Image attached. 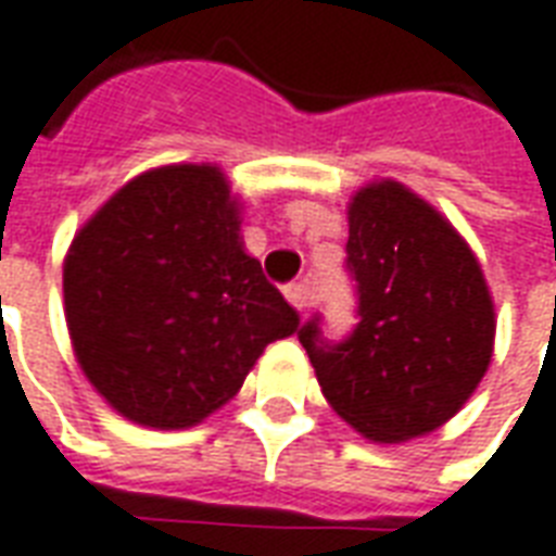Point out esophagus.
I'll list each match as a JSON object with an SVG mask.
<instances>
[{"label":"esophagus","mask_w":556,"mask_h":556,"mask_svg":"<svg viewBox=\"0 0 556 556\" xmlns=\"http://www.w3.org/2000/svg\"><path fill=\"white\" fill-rule=\"evenodd\" d=\"M286 298L298 312H306L315 306V289H312L309 282H291L289 289H286Z\"/></svg>","instance_id":"obj_1"}]
</instances>
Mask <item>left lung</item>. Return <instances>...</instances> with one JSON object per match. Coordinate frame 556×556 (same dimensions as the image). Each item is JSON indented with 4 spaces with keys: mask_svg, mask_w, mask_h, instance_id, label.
<instances>
[{
    "mask_svg": "<svg viewBox=\"0 0 556 556\" xmlns=\"http://www.w3.org/2000/svg\"><path fill=\"white\" fill-rule=\"evenodd\" d=\"M356 327L327 341L320 315L298 339L327 404L365 439L406 442L459 413L492 359L495 309L471 247L401 182L348 205Z\"/></svg>",
    "mask_w": 556,
    "mask_h": 556,
    "instance_id": "8db88e82",
    "label": "left lung"
}]
</instances>
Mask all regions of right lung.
Here are the masks:
<instances>
[{"instance_id":"right-lung-1","label":"right lung","mask_w":556,"mask_h":556,"mask_svg":"<svg viewBox=\"0 0 556 556\" xmlns=\"http://www.w3.org/2000/svg\"><path fill=\"white\" fill-rule=\"evenodd\" d=\"M212 164L135 176L64 258V315L93 389L129 421L179 430L236 397L270 341L298 330L241 244Z\"/></svg>"}]
</instances>
